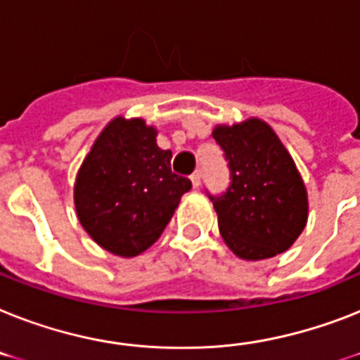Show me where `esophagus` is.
Returning a JSON list of instances; mask_svg holds the SVG:
<instances>
[{"label": "esophagus", "instance_id": "esophagus-1", "mask_svg": "<svg viewBox=\"0 0 360 360\" xmlns=\"http://www.w3.org/2000/svg\"><path fill=\"white\" fill-rule=\"evenodd\" d=\"M190 181H192V186H194V188H198L201 183V172L200 170L194 172V174L190 175Z\"/></svg>", "mask_w": 360, "mask_h": 360}]
</instances>
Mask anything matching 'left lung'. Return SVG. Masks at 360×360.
<instances>
[{
	"mask_svg": "<svg viewBox=\"0 0 360 360\" xmlns=\"http://www.w3.org/2000/svg\"><path fill=\"white\" fill-rule=\"evenodd\" d=\"M212 139L224 150L231 183L209 194L229 250L246 261L276 257L296 242L307 224V190L290 153L259 118L218 125Z\"/></svg>",
	"mask_w": 360,
	"mask_h": 360,
	"instance_id": "left-lung-1",
	"label": "left lung"
}]
</instances>
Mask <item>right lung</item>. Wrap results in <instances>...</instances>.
<instances>
[{
	"label": "right lung",
	"instance_id": "obj_1",
	"mask_svg": "<svg viewBox=\"0 0 360 360\" xmlns=\"http://www.w3.org/2000/svg\"><path fill=\"white\" fill-rule=\"evenodd\" d=\"M142 118H114L84 157L74 186L81 226L103 250L136 257L157 242L181 195L192 188L172 172V151L157 146Z\"/></svg>",
	"mask_w": 360,
	"mask_h": 360
}]
</instances>
